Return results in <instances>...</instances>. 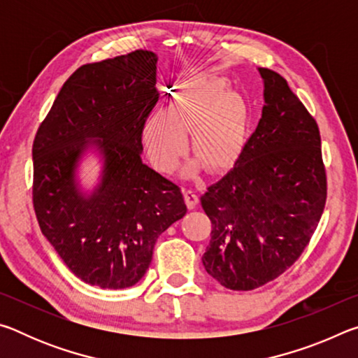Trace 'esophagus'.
I'll use <instances>...</instances> for the list:
<instances>
[{
  "label": "esophagus",
  "instance_id": "esophagus-1",
  "mask_svg": "<svg viewBox=\"0 0 358 358\" xmlns=\"http://www.w3.org/2000/svg\"><path fill=\"white\" fill-rule=\"evenodd\" d=\"M185 201H186V205L189 208H196L197 203H199V196L197 192L191 189V187H186L185 189Z\"/></svg>",
  "mask_w": 358,
  "mask_h": 358
}]
</instances>
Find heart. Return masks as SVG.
<instances>
[{"label":"heart","instance_id":"b5f03b06","mask_svg":"<svg viewBox=\"0 0 358 358\" xmlns=\"http://www.w3.org/2000/svg\"><path fill=\"white\" fill-rule=\"evenodd\" d=\"M246 106L230 92L224 77L202 74L189 78L167 112H156L143 126V145L153 166L172 172L187 151L208 171L227 167L237 155L246 131ZM196 161L192 167H197Z\"/></svg>","mask_w":358,"mask_h":358}]
</instances>
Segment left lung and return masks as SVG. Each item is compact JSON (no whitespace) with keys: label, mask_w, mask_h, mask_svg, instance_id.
I'll return each instance as SVG.
<instances>
[{"label":"left lung","mask_w":358,"mask_h":358,"mask_svg":"<svg viewBox=\"0 0 358 358\" xmlns=\"http://www.w3.org/2000/svg\"><path fill=\"white\" fill-rule=\"evenodd\" d=\"M262 108L234 169L201 197L211 221L202 262L232 290H252L290 268L327 202L319 126L278 72L260 68Z\"/></svg>","instance_id":"obj_1"}]
</instances>
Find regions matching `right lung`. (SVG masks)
I'll list each match as a JSON object with an SVG mask.
<instances>
[{"label":"right lung","instance_id":"1","mask_svg":"<svg viewBox=\"0 0 358 358\" xmlns=\"http://www.w3.org/2000/svg\"><path fill=\"white\" fill-rule=\"evenodd\" d=\"M156 53L88 63L64 82L33 142V207L66 266L101 289L131 287L156 240L186 213L180 186L142 162V136L157 101ZM90 138L105 155L100 189L85 199L73 169Z\"/></svg>","mask_w":358,"mask_h":358}]
</instances>
